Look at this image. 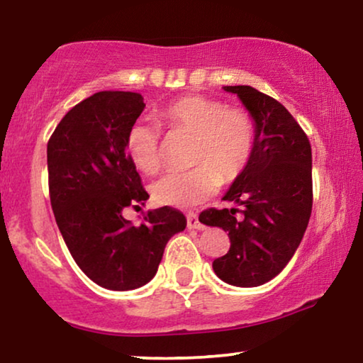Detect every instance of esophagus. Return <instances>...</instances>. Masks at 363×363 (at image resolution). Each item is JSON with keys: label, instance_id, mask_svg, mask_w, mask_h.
Wrapping results in <instances>:
<instances>
[{"label": "esophagus", "instance_id": "1", "mask_svg": "<svg viewBox=\"0 0 363 363\" xmlns=\"http://www.w3.org/2000/svg\"><path fill=\"white\" fill-rule=\"evenodd\" d=\"M187 227H189V229H197V230L204 229V225L201 224L199 217H197V214H194V212H187Z\"/></svg>", "mask_w": 363, "mask_h": 363}]
</instances>
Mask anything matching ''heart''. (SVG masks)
<instances>
[{"label":"heart","mask_w":363,"mask_h":363,"mask_svg":"<svg viewBox=\"0 0 363 363\" xmlns=\"http://www.w3.org/2000/svg\"><path fill=\"white\" fill-rule=\"evenodd\" d=\"M161 121L171 134H189V171L169 172L152 184L159 204L191 207L211 197L224 184L238 181L252 161L255 121L239 106L202 94H186L161 111ZM125 151L144 174L161 169V133L154 124L138 121L125 136Z\"/></svg>","instance_id":"1"}]
</instances>
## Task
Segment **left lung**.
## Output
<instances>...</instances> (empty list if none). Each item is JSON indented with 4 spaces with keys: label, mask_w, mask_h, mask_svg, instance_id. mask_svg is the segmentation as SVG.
Instances as JSON below:
<instances>
[{
    "label": "left lung",
    "mask_w": 363,
    "mask_h": 363,
    "mask_svg": "<svg viewBox=\"0 0 363 363\" xmlns=\"http://www.w3.org/2000/svg\"><path fill=\"white\" fill-rule=\"evenodd\" d=\"M252 114V161L222 199L240 206L206 209L199 220L229 232L230 247L212 262L217 277L257 287L280 274L301 244L312 212V149L307 134L279 101L250 86H224Z\"/></svg>",
    "instance_id": "1"
}]
</instances>
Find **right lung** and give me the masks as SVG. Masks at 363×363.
<instances>
[{
	"label": "right lung",
	"mask_w": 363,
	"mask_h": 363,
	"mask_svg": "<svg viewBox=\"0 0 363 363\" xmlns=\"http://www.w3.org/2000/svg\"><path fill=\"white\" fill-rule=\"evenodd\" d=\"M146 108L131 91H101L81 101L48 141V182L56 224L79 269L109 291H133L157 272L164 247L186 229L181 211H149L139 225L124 207L149 199L125 151L129 128Z\"/></svg>",
	"instance_id": "add662e5"
}]
</instances>
